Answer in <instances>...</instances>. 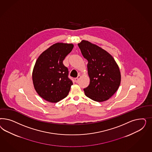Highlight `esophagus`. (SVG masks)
Returning <instances> with one entry per match:
<instances>
[{
	"label": "esophagus",
	"mask_w": 152,
	"mask_h": 152,
	"mask_svg": "<svg viewBox=\"0 0 152 152\" xmlns=\"http://www.w3.org/2000/svg\"><path fill=\"white\" fill-rule=\"evenodd\" d=\"M80 77H81V76H80V75H78V76H77V77L75 78V82L76 83H78V81H79V79L80 78Z\"/></svg>",
	"instance_id": "obj_1"
}]
</instances>
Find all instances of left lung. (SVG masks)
<instances>
[{"mask_svg":"<svg viewBox=\"0 0 152 152\" xmlns=\"http://www.w3.org/2000/svg\"><path fill=\"white\" fill-rule=\"evenodd\" d=\"M78 46L88 61L90 82L83 89L85 95L97 102L106 101L119 87L121 75L118 64L108 52L90 42L83 40Z\"/></svg>","mask_w":152,"mask_h":152,"instance_id":"1","label":"left lung"}]
</instances>
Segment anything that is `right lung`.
Wrapping results in <instances>:
<instances>
[{
	"mask_svg": "<svg viewBox=\"0 0 152 152\" xmlns=\"http://www.w3.org/2000/svg\"><path fill=\"white\" fill-rule=\"evenodd\" d=\"M74 48L72 44L57 43L38 58L33 70L34 87L46 101L57 102L69 94L73 85L63 61Z\"/></svg>",
	"mask_w": 152,
	"mask_h": 152,
	"instance_id": "right-lung-1",
	"label": "right lung"
}]
</instances>
